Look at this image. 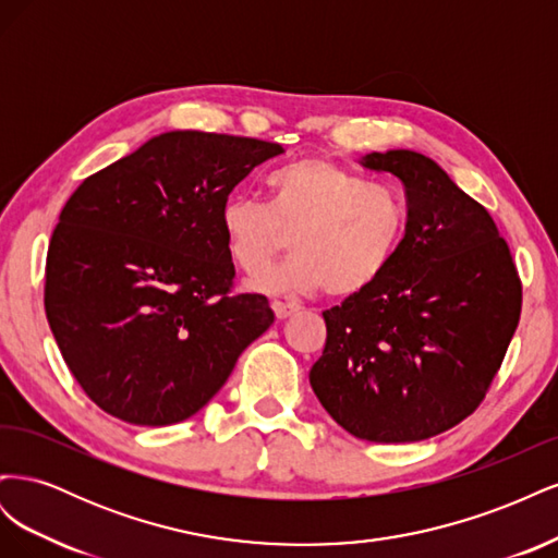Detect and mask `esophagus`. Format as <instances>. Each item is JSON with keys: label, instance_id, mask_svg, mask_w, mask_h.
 Segmentation results:
<instances>
[{"label": "esophagus", "instance_id": "obj_1", "mask_svg": "<svg viewBox=\"0 0 558 558\" xmlns=\"http://www.w3.org/2000/svg\"><path fill=\"white\" fill-rule=\"evenodd\" d=\"M272 310H275V316L279 318V320H283V318H289V316H293L300 307L295 305V302H272Z\"/></svg>", "mask_w": 558, "mask_h": 558}]
</instances>
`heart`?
<instances>
[{"label": "heart", "mask_w": 558, "mask_h": 558, "mask_svg": "<svg viewBox=\"0 0 558 558\" xmlns=\"http://www.w3.org/2000/svg\"><path fill=\"white\" fill-rule=\"evenodd\" d=\"M267 191V205L232 195L218 211L230 258L246 275L265 269L291 238L293 256L253 279V289L356 298L396 260L408 207L393 185L326 158H305L269 174Z\"/></svg>", "instance_id": "1"}]
</instances>
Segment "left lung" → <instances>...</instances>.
<instances>
[{
  "mask_svg": "<svg viewBox=\"0 0 558 558\" xmlns=\"http://www.w3.org/2000/svg\"><path fill=\"white\" fill-rule=\"evenodd\" d=\"M402 181L408 230L373 289L324 312L310 384L347 433L418 442L480 408L521 314V281L494 218L416 150L367 154Z\"/></svg>",
  "mask_w": 558,
  "mask_h": 558,
  "instance_id": "obj_1",
  "label": "left lung"
}]
</instances>
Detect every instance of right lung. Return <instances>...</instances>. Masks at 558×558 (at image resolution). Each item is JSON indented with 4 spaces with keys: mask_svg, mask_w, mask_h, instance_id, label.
<instances>
[{
    "mask_svg": "<svg viewBox=\"0 0 558 558\" xmlns=\"http://www.w3.org/2000/svg\"><path fill=\"white\" fill-rule=\"evenodd\" d=\"M281 144L174 130L83 181L46 256L44 307L66 367L107 414L170 426L221 391L275 324L232 293L221 205Z\"/></svg>",
    "mask_w": 558,
    "mask_h": 558,
    "instance_id": "1",
    "label": "right lung"
}]
</instances>
